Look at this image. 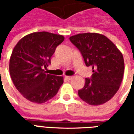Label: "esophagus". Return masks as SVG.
Returning <instances> with one entry per match:
<instances>
[{"mask_svg":"<svg viewBox=\"0 0 134 134\" xmlns=\"http://www.w3.org/2000/svg\"><path fill=\"white\" fill-rule=\"evenodd\" d=\"M65 78L67 80H69H69H71V79H72V77H71V76H65Z\"/></svg>","mask_w":134,"mask_h":134,"instance_id":"obj_1","label":"esophagus"}]
</instances>
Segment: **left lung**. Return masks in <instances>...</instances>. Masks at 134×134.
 Returning <instances> with one entry per match:
<instances>
[{"mask_svg": "<svg viewBox=\"0 0 134 134\" xmlns=\"http://www.w3.org/2000/svg\"><path fill=\"white\" fill-rule=\"evenodd\" d=\"M82 54L86 66L92 67L91 78H86L78 95L90 105H100L110 100L121 85L125 63L121 51L102 34L85 33L69 38Z\"/></svg>", "mask_w": 134, "mask_h": 134, "instance_id": "1", "label": "left lung"}]
</instances>
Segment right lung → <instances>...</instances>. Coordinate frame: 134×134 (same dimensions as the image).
Wrapping results in <instances>:
<instances>
[{
  "label": "right lung",
  "instance_id": "add662e5",
  "mask_svg": "<svg viewBox=\"0 0 134 134\" xmlns=\"http://www.w3.org/2000/svg\"><path fill=\"white\" fill-rule=\"evenodd\" d=\"M64 41L62 35L36 32L24 36L15 46L9 59V73L13 83L31 102L42 104L57 95L63 77L46 74L51 57Z\"/></svg>",
  "mask_w": 134,
  "mask_h": 134
}]
</instances>
